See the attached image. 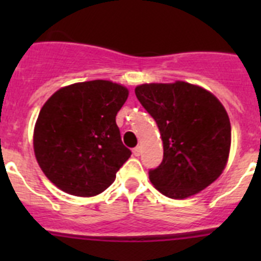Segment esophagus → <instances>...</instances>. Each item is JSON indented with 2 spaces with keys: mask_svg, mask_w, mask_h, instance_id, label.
Instances as JSON below:
<instances>
[{
  "mask_svg": "<svg viewBox=\"0 0 261 261\" xmlns=\"http://www.w3.org/2000/svg\"><path fill=\"white\" fill-rule=\"evenodd\" d=\"M140 154H141V147L136 146L135 149H133V155H135V156H140Z\"/></svg>",
  "mask_w": 261,
  "mask_h": 261,
  "instance_id": "obj_1",
  "label": "esophagus"
}]
</instances>
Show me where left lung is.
Segmentation results:
<instances>
[{"label":"left lung","instance_id":"8db88e82","mask_svg":"<svg viewBox=\"0 0 261 261\" xmlns=\"http://www.w3.org/2000/svg\"><path fill=\"white\" fill-rule=\"evenodd\" d=\"M135 93L163 142L162 163L149 171L153 186L171 199L211 186L222 174L231 145L230 120L220 100L183 81L140 85Z\"/></svg>","mask_w":261,"mask_h":261}]
</instances>
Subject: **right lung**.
<instances>
[{
	"label": "right lung",
	"instance_id": "add662e5",
	"mask_svg": "<svg viewBox=\"0 0 261 261\" xmlns=\"http://www.w3.org/2000/svg\"><path fill=\"white\" fill-rule=\"evenodd\" d=\"M128 89L95 80L57 90L34 129V151L45 176L69 195L91 197L114 183L132 151L125 147L116 115Z\"/></svg>",
	"mask_w": 261,
	"mask_h": 261
}]
</instances>
